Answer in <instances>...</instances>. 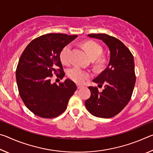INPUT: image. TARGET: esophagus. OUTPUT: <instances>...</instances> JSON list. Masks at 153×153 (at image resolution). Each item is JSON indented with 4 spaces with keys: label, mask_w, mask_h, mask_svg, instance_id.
Instances as JSON below:
<instances>
[{
    "label": "esophagus",
    "mask_w": 153,
    "mask_h": 153,
    "mask_svg": "<svg viewBox=\"0 0 153 153\" xmlns=\"http://www.w3.org/2000/svg\"><path fill=\"white\" fill-rule=\"evenodd\" d=\"M77 89H80V88H82L83 86H81V85H77Z\"/></svg>",
    "instance_id": "1"
}]
</instances>
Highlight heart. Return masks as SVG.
<instances>
[{
  "label": "heart",
  "mask_w": 153,
  "mask_h": 153,
  "mask_svg": "<svg viewBox=\"0 0 153 153\" xmlns=\"http://www.w3.org/2000/svg\"><path fill=\"white\" fill-rule=\"evenodd\" d=\"M83 46L86 51L88 55L92 59H97L98 65L101 66L105 62L104 57H99V56L102 53V48L99 44L94 42V41H87L83 44ZM71 45H67L62 48L59 54V57L62 63L65 65H68L71 62ZM67 75L69 78L73 80L74 82L82 84L86 81V79L91 77V73L88 71L84 70L77 66H75L69 69L67 72Z\"/></svg>",
  "instance_id": "b5f03b06"
}]
</instances>
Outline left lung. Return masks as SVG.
I'll list each match as a JSON object with an SVG mask.
<instances>
[{
  "label": "left lung",
  "mask_w": 153,
  "mask_h": 153,
  "mask_svg": "<svg viewBox=\"0 0 153 153\" xmlns=\"http://www.w3.org/2000/svg\"><path fill=\"white\" fill-rule=\"evenodd\" d=\"M88 36L102 40L109 48L111 57L107 68L92 80L105 88L99 92L97 87L89 86L91 96L85 101V106L95 117H113L123 109L132 95L136 83L134 56L129 48L113 36L105 33Z\"/></svg>",
  "instance_id": "obj_1"
}]
</instances>
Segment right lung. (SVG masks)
Instances as JSON below:
<instances>
[{
	"label": "right lung",
	"mask_w": 153,
	"mask_h": 153,
	"mask_svg": "<svg viewBox=\"0 0 153 153\" xmlns=\"http://www.w3.org/2000/svg\"><path fill=\"white\" fill-rule=\"evenodd\" d=\"M77 37L65 33L42 35L30 42L20 56L16 69L18 90L25 105L38 117H58L77 90L76 84L69 79L59 85L51 82L53 74L63 78L59 54Z\"/></svg>",
	"instance_id": "1"
}]
</instances>
